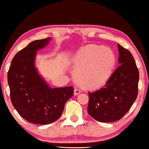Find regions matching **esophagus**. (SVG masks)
Wrapping results in <instances>:
<instances>
[{
    "label": "esophagus",
    "mask_w": 149,
    "mask_h": 149,
    "mask_svg": "<svg viewBox=\"0 0 149 149\" xmlns=\"http://www.w3.org/2000/svg\"><path fill=\"white\" fill-rule=\"evenodd\" d=\"M81 93V91L79 90V88H75L74 89V95H78L79 93Z\"/></svg>",
    "instance_id": "34e87169"
}]
</instances>
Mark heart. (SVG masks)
Wrapping results in <instances>:
<instances>
[{
  "label": "heart",
  "mask_w": 149,
  "mask_h": 149,
  "mask_svg": "<svg viewBox=\"0 0 149 149\" xmlns=\"http://www.w3.org/2000/svg\"><path fill=\"white\" fill-rule=\"evenodd\" d=\"M116 63V56L109 48L94 45L87 46L72 59L75 78L88 89L102 86L110 78Z\"/></svg>",
  "instance_id": "b5f03b06"
}]
</instances>
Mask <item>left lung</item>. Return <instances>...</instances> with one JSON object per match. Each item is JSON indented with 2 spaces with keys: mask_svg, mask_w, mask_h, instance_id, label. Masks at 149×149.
Returning a JSON list of instances; mask_svg holds the SVG:
<instances>
[{
  "mask_svg": "<svg viewBox=\"0 0 149 149\" xmlns=\"http://www.w3.org/2000/svg\"><path fill=\"white\" fill-rule=\"evenodd\" d=\"M119 65L104 86L88 93V113L96 121L111 122L120 119L136 99L139 72L129 51L117 44Z\"/></svg>",
  "mask_w": 149,
  "mask_h": 149,
  "instance_id": "left-lung-1",
  "label": "left lung"
}]
</instances>
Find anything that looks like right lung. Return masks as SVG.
<instances>
[{
	"instance_id": "1",
	"label": "right lung",
	"mask_w": 149,
	"mask_h": 149,
	"mask_svg": "<svg viewBox=\"0 0 149 149\" xmlns=\"http://www.w3.org/2000/svg\"><path fill=\"white\" fill-rule=\"evenodd\" d=\"M51 38L30 42L13 58L7 79L12 104L29 122L47 125L57 120L65 102L72 97V86L51 88L36 66L37 52L49 45Z\"/></svg>"
}]
</instances>
